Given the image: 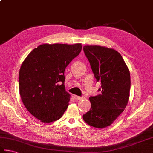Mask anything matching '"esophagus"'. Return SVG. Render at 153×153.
Segmentation results:
<instances>
[{
  "instance_id": "34e87169",
  "label": "esophagus",
  "mask_w": 153,
  "mask_h": 153,
  "mask_svg": "<svg viewBox=\"0 0 153 153\" xmlns=\"http://www.w3.org/2000/svg\"><path fill=\"white\" fill-rule=\"evenodd\" d=\"M83 98H84V97H79V96H77V95H74L75 100H82V99H83Z\"/></svg>"
}]
</instances>
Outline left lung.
<instances>
[{
    "label": "left lung",
    "mask_w": 153,
    "mask_h": 153,
    "mask_svg": "<svg viewBox=\"0 0 153 153\" xmlns=\"http://www.w3.org/2000/svg\"><path fill=\"white\" fill-rule=\"evenodd\" d=\"M100 94L91 96V109L83 115L87 124L95 128L110 126L123 111L129 99L131 77L128 67L117 51L100 46H84Z\"/></svg>",
    "instance_id": "left-lung-1"
}]
</instances>
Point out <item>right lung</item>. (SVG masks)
Listing matches in <instances>:
<instances>
[{"instance_id":"add662e5","label":"right lung","mask_w":153,"mask_h":153,"mask_svg":"<svg viewBox=\"0 0 153 153\" xmlns=\"http://www.w3.org/2000/svg\"><path fill=\"white\" fill-rule=\"evenodd\" d=\"M82 48L81 44H44L22 62L19 77L21 100L41 122L58 120L67 109L70 95L65 89L64 71Z\"/></svg>"}]
</instances>
